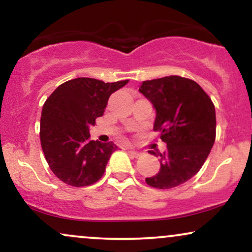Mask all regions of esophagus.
<instances>
[{"label": "esophagus", "instance_id": "34e87169", "mask_svg": "<svg viewBox=\"0 0 252 252\" xmlns=\"http://www.w3.org/2000/svg\"><path fill=\"white\" fill-rule=\"evenodd\" d=\"M128 152L130 153V154H131L132 156H135V158H138V156H141L142 154H141L140 152H137V150H134V149H129Z\"/></svg>", "mask_w": 252, "mask_h": 252}]
</instances>
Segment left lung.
<instances>
[{"label": "left lung", "mask_w": 252, "mask_h": 252, "mask_svg": "<svg viewBox=\"0 0 252 252\" xmlns=\"http://www.w3.org/2000/svg\"><path fill=\"white\" fill-rule=\"evenodd\" d=\"M138 91L154 106V130L167 144L158 174L146 178L149 186L168 189L193 178L206 161L216 140V110L194 80L179 76L146 80Z\"/></svg>", "instance_id": "obj_1"}]
</instances>
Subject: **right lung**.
I'll return each mask as SVG.
<instances>
[{"label": "right lung", "mask_w": 252, "mask_h": 252, "mask_svg": "<svg viewBox=\"0 0 252 252\" xmlns=\"http://www.w3.org/2000/svg\"><path fill=\"white\" fill-rule=\"evenodd\" d=\"M128 82L76 78L58 86L43 104L40 141L48 166L63 182L83 187L103 176L117 146L91 141L89 130L103 116L110 94Z\"/></svg>", "instance_id": "1"}]
</instances>
